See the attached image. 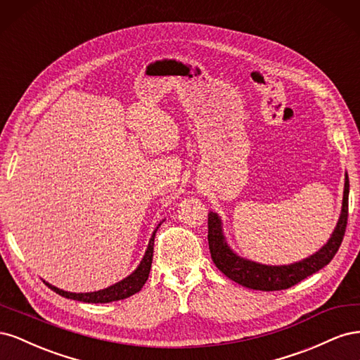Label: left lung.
Segmentation results:
<instances>
[{
	"mask_svg": "<svg viewBox=\"0 0 360 360\" xmlns=\"http://www.w3.org/2000/svg\"><path fill=\"white\" fill-rule=\"evenodd\" d=\"M348 191H350V184H348V176L345 174L342 210L340 221H338V225L332 237L329 238V242L326 243L317 254L290 266H264L237 257L233 250L226 246L224 240L219 217H217L216 213L210 212L209 234H207V238H209V249L213 263L225 276L246 288L261 291H276L287 290L292 285L299 284L300 281L317 274L320 269L328 266L335 257V254L338 252V249H340L348 219Z\"/></svg>",
	"mask_w": 360,
	"mask_h": 360,
	"instance_id": "1",
	"label": "left lung"
}]
</instances>
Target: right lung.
Returning a JSON list of instances; mask_svg holds the SVG:
<instances>
[{
  "instance_id": "right-lung-1",
  "label": "right lung",
  "mask_w": 360,
  "mask_h": 360,
  "mask_svg": "<svg viewBox=\"0 0 360 360\" xmlns=\"http://www.w3.org/2000/svg\"><path fill=\"white\" fill-rule=\"evenodd\" d=\"M158 228L155 230L153 236H151V238H150V243H148V248L146 250V255H144L143 261H141V264L138 266V269L134 271L132 275L127 276L126 279L117 282L115 285L108 287L105 290L94 291V292H78V294L63 291L57 287H52L51 284H48V282H46V285L52 291H56L57 294H60V296H63V297L73 299V300H78V302H85V303H110V302L130 297L132 294L138 292L141 288H143L144 284L147 282V279H148L150 269H151V261H153V246H155V236H156Z\"/></svg>"
}]
</instances>
